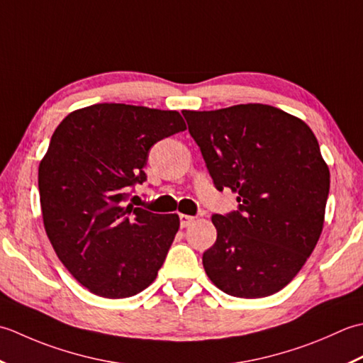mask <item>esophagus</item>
I'll return each instance as SVG.
<instances>
[{"mask_svg":"<svg viewBox=\"0 0 363 363\" xmlns=\"http://www.w3.org/2000/svg\"><path fill=\"white\" fill-rule=\"evenodd\" d=\"M194 223V216H189V214H180V225L182 228H186Z\"/></svg>","mask_w":363,"mask_h":363,"instance_id":"34e87169","label":"esophagus"}]
</instances>
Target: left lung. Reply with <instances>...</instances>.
Returning a JSON list of instances; mask_svg holds the SVG:
<instances>
[{"mask_svg":"<svg viewBox=\"0 0 363 363\" xmlns=\"http://www.w3.org/2000/svg\"><path fill=\"white\" fill-rule=\"evenodd\" d=\"M183 116L216 188H230L240 202L238 211L211 216L218 238L202 257L206 276L236 298L280 291L324 225L330 174L313 131L262 103Z\"/></svg>","mask_w":363,"mask_h":363,"instance_id":"left-lung-1","label":"left lung"}]
</instances>
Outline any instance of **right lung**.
<instances>
[{"label":"right lung","mask_w":363,"mask_h":363,"mask_svg":"<svg viewBox=\"0 0 363 363\" xmlns=\"http://www.w3.org/2000/svg\"><path fill=\"white\" fill-rule=\"evenodd\" d=\"M186 130L177 111L97 103L57 125L39 164L43 227L59 260L89 291L108 299L145 290L180 228L179 214L127 202L145 180L150 147Z\"/></svg>","instance_id":"obj_1"}]
</instances>
